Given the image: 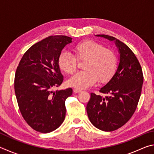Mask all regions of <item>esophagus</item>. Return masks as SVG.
<instances>
[{
    "label": "esophagus",
    "mask_w": 154,
    "mask_h": 154,
    "mask_svg": "<svg viewBox=\"0 0 154 154\" xmlns=\"http://www.w3.org/2000/svg\"><path fill=\"white\" fill-rule=\"evenodd\" d=\"M73 92H74V93H75V94H77V93H79V92H82V90H78V89H74V90H73Z\"/></svg>",
    "instance_id": "1"
}]
</instances>
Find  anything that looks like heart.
Instances as JSON below:
<instances>
[{
	"instance_id": "obj_1",
	"label": "heart",
	"mask_w": 154,
	"mask_h": 154,
	"mask_svg": "<svg viewBox=\"0 0 154 154\" xmlns=\"http://www.w3.org/2000/svg\"><path fill=\"white\" fill-rule=\"evenodd\" d=\"M75 57L62 52L58 58L60 69L66 74L74 73L77 69V61H84L83 69L68 80L69 86L85 89L96 82L106 83L113 78L118 68L116 54L111 49L93 40H85L74 47Z\"/></svg>"
}]
</instances>
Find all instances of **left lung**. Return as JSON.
Listing matches in <instances>:
<instances>
[{
    "label": "left lung",
    "instance_id": "8db88e82",
    "mask_svg": "<svg viewBox=\"0 0 154 154\" xmlns=\"http://www.w3.org/2000/svg\"><path fill=\"white\" fill-rule=\"evenodd\" d=\"M116 41L120 53L118 70L113 78L99 90L106 96L90 94L86 110L94 126L111 132L128 122L137 107L143 83L142 68L131 49L113 36L98 35Z\"/></svg>",
    "mask_w": 154,
    "mask_h": 154
}]
</instances>
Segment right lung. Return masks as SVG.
I'll return each instance as SVG.
<instances>
[{"instance_id": "add662e5", "label": "right lung", "mask_w": 154, "mask_h": 154, "mask_svg": "<svg viewBox=\"0 0 154 154\" xmlns=\"http://www.w3.org/2000/svg\"><path fill=\"white\" fill-rule=\"evenodd\" d=\"M72 38L50 36L31 46L19 62L14 88L18 106L26 122L36 131L48 133L64 122L65 100L72 88L56 90L64 78L58 64L62 49Z\"/></svg>"}]
</instances>
